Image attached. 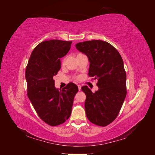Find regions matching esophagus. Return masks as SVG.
<instances>
[{"mask_svg": "<svg viewBox=\"0 0 155 155\" xmlns=\"http://www.w3.org/2000/svg\"><path fill=\"white\" fill-rule=\"evenodd\" d=\"M78 90H79V91H81V86L80 85H78Z\"/></svg>", "mask_w": 155, "mask_h": 155, "instance_id": "esophagus-1", "label": "esophagus"}]
</instances>
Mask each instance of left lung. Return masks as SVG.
<instances>
[{"label": "left lung", "instance_id": "1", "mask_svg": "<svg viewBox=\"0 0 155 155\" xmlns=\"http://www.w3.org/2000/svg\"><path fill=\"white\" fill-rule=\"evenodd\" d=\"M76 47L87 56L90 62L88 76L96 79L99 88L92 92L87 86L81 87L86 94L87 117L94 124L106 126L118 115L126 97L123 59L118 50L106 41H84L76 44Z\"/></svg>", "mask_w": 155, "mask_h": 155}]
</instances>
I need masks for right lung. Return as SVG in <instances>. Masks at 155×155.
I'll use <instances>...</instances> for the list:
<instances>
[{"label": "right lung", "mask_w": 155, "mask_h": 155, "mask_svg": "<svg viewBox=\"0 0 155 155\" xmlns=\"http://www.w3.org/2000/svg\"><path fill=\"white\" fill-rule=\"evenodd\" d=\"M72 43L57 39L41 42L32 51L26 68L28 97L40 118L51 126L68 119L78 91L73 83L62 90L55 88L54 80L61 68L60 58L67 55Z\"/></svg>", "instance_id": "add662e5"}]
</instances>
